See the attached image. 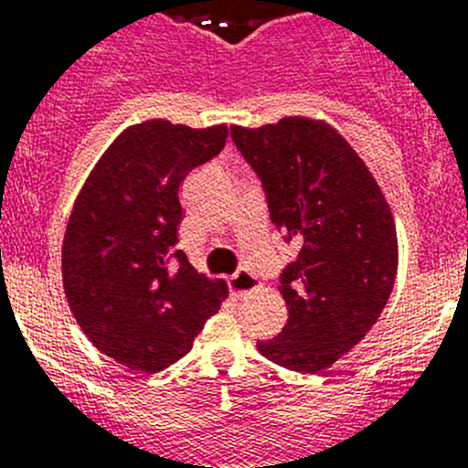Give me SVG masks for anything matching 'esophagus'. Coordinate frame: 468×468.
<instances>
[{"label":"esophagus","instance_id":"34e87169","mask_svg":"<svg viewBox=\"0 0 468 468\" xmlns=\"http://www.w3.org/2000/svg\"><path fill=\"white\" fill-rule=\"evenodd\" d=\"M255 288H258V276L253 271L241 270L229 279V291L234 297H243L246 292L255 291Z\"/></svg>","mask_w":468,"mask_h":468}]
</instances>
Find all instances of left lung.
<instances>
[{
  "label": "left lung",
  "mask_w": 468,
  "mask_h": 468,
  "mask_svg": "<svg viewBox=\"0 0 468 468\" xmlns=\"http://www.w3.org/2000/svg\"><path fill=\"white\" fill-rule=\"evenodd\" d=\"M231 140L262 185L270 220L300 246L281 271L288 321L258 351L288 370L318 373L363 340L391 295L394 218L361 156L328 123L231 126Z\"/></svg>",
  "instance_id": "left-lung-1"
}]
</instances>
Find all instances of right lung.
Segmentation results:
<instances>
[{
	"mask_svg": "<svg viewBox=\"0 0 468 468\" xmlns=\"http://www.w3.org/2000/svg\"><path fill=\"white\" fill-rule=\"evenodd\" d=\"M227 133L164 119L131 126L74 201L63 241L69 309L102 354L133 370L183 358L227 295L177 250L180 185L220 154Z\"/></svg>",
	"mask_w": 468,
	"mask_h": 468,
	"instance_id": "obj_1",
	"label": "right lung"
}]
</instances>
